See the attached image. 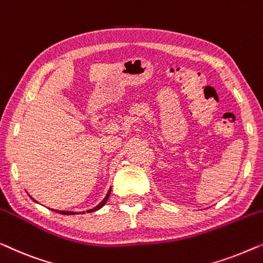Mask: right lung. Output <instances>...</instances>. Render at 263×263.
<instances>
[{
    "label": "right lung",
    "instance_id": "1",
    "mask_svg": "<svg viewBox=\"0 0 263 263\" xmlns=\"http://www.w3.org/2000/svg\"><path fill=\"white\" fill-rule=\"evenodd\" d=\"M109 194H110V190L108 191V193H107V195L105 197V199H103V200L100 202V204L96 206V207H94V209H91V210H88L87 212H94V211H98V210H100L101 209V207L106 204L107 202V200H108V198H109ZM33 199V198H32ZM33 200H34V199H33ZM35 201V200H34ZM52 211H54V212H58V213H61V214H76V212H69V211H57V210H52Z\"/></svg>",
    "mask_w": 263,
    "mask_h": 263
}]
</instances>
